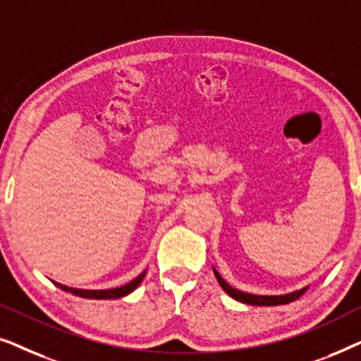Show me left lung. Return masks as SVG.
I'll use <instances>...</instances> for the list:
<instances>
[{"label":"left lung","instance_id":"1","mask_svg":"<svg viewBox=\"0 0 361 361\" xmlns=\"http://www.w3.org/2000/svg\"><path fill=\"white\" fill-rule=\"evenodd\" d=\"M214 274H215L216 281H219V284L221 286V289H224L225 293L230 295V298L238 300V302L250 304V305H283V304H289V302H294L295 299H299L300 295H302L305 290H307V288H302L299 290H294V293L283 294V295H256V294H248V293H243V290L231 288V286L226 283L224 278H221L220 273L215 268H214Z\"/></svg>","mask_w":361,"mask_h":361}]
</instances>
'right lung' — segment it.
<instances>
[{"label": "right lung", "mask_w": 361, "mask_h": 361, "mask_svg": "<svg viewBox=\"0 0 361 361\" xmlns=\"http://www.w3.org/2000/svg\"><path fill=\"white\" fill-rule=\"evenodd\" d=\"M146 276V271H142V273L137 276L131 281V283H128L125 286H121V288H115V289H100V290H90V289H75V288H68V286H63L61 283H56V281H52L54 284L57 286V288H61L62 290H66V293H71L73 295H78V298H85V299H118V298H125L130 293H133L137 286L141 284V281L145 279Z\"/></svg>", "instance_id": "1"}]
</instances>
